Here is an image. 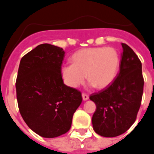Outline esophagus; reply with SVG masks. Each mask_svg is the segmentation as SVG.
Masks as SVG:
<instances>
[{"label": "esophagus", "instance_id": "1", "mask_svg": "<svg viewBox=\"0 0 154 154\" xmlns=\"http://www.w3.org/2000/svg\"><path fill=\"white\" fill-rule=\"evenodd\" d=\"M82 99H83L84 101H86V100L89 99V95H87V94L82 93Z\"/></svg>", "mask_w": 154, "mask_h": 154}]
</instances>
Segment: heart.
<instances>
[{
	"label": "heart",
	"mask_w": 154,
	"mask_h": 154,
	"mask_svg": "<svg viewBox=\"0 0 154 154\" xmlns=\"http://www.w3.org/2000/svg\"><path fill=\"white\" fill-rule=\"evenodd\" d=\"M72 64L61 68L63 81L71 88H78L85 76L91 86L103 89L111 85L117 75L120 59L111 47H93L79 50L71 58Z\"/></svg>",
	"instance_id": "obj_1"
}]
</instances>
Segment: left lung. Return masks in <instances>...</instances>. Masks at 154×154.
<instances>
[{"mask_svg": "<svg viewBox=\"0 0 154 154\" xmlns=\"http://www.w3.org/2000/svg\"><path fill=\"white\" fill-rule=\"evenodd\" d=\"M120 69L111 85L92 94L96 103L92 118L97 134L115 137L127 131L137 119L143 92L142 64L131 48L122 43Z\"/></svg>", "mask_w": 154, "mask_h": 154, "instance_id": "left-lung-1", "label": "left lung"}]
</instances>
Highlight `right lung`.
I'll list each match as a JSON object with an SVG mask.
<instances>
[{
    "instance_id": "1",
    "label": "right lung",
    "mask_w": 154,
    "mask_h": 154,
    "mask_svg": "<svg viewBox=\"0 0 154 154\" xmlns=\"http://www.w3.org/2000/svg\"><path fill=\"white\" fill-rule=\"evenodd\" d=\"M62 48L42 44L22 57L16 80L20 113L39 136L54 138L67 133L82 94L65 85L61 75Z\"/></svg>"
}]
</instances>
